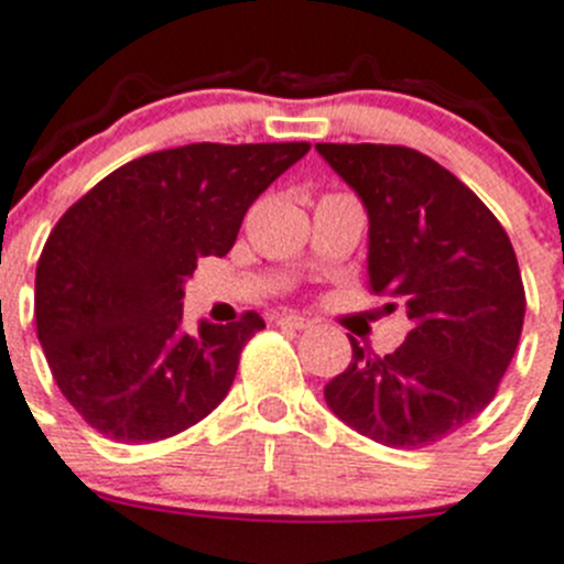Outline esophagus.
I'll use <instances>...</instances> for the list:
<instances>
[{
	"label": "esophagus",
	"instance_id": "1",
	"mask_svg": "<svg viewBox=\"0 0 564 564\" xmlns=\"http://www.w3.org/2000/svg\"><path fill=\"white\" fill-rule=\"evenodd\" d=\"M310 324L313 322L299 316V313H282V316H279V327H288V329H307Z\"/></svg>",
	"mask_w": 564,
	"mask_h": 564
}]
</instances>
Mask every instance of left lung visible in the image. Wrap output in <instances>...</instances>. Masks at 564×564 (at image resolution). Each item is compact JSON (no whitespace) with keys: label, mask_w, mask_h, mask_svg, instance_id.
<instances>
[{"label":"left lung","mask_w":564,"mask_h":564,"mask_svg":"<svg viewBox=\"0 0 564 564\" xmlns=\"http://www.w3.org/2000/svg\"><path fill=\"white\" fill-rule=\"evenodd\" d=\"M316 151L366 206L369 288L411 318L405 344L383 358L349 338L352 364L324 400L364 436L420 451L492 402L523 333L518 257L484 200L425 153L369 142Z\"/></svg>","instance_id":"1"}]
</instances>
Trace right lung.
Wrapping results in <instances>:
<instances>
[{
  "label": "right lung",
  "instance_id": "obj_1",
  "mask_svg": "<svg viewBox=\"0 0 564 564\" xmlns=\"http://www.w3.org/2000/svg\"><path fill=\"white\" fill-rule=\"evenodd\" d=\"M307 151L170 148L122 164L64 212L35 268V329L61 394L95 431L159 442L224 402L265 322L248 310L184 333V279L200 257L229 254L248 206Z\"/></svg>",
  "mask_w": 564,
  "mask_h": 564
}]
</instances>
